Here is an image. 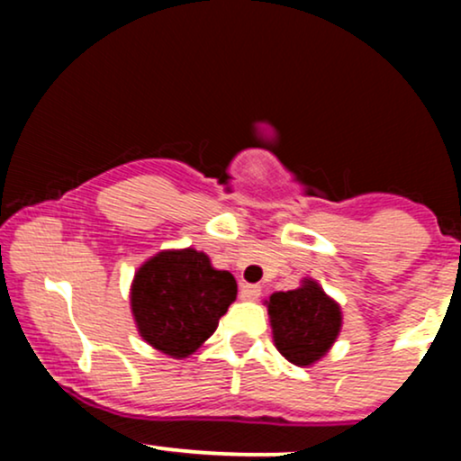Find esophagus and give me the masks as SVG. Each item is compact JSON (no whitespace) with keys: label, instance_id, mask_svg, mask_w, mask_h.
I'll use <instances>...</instances> for the list:
<instances>
[{"label":"esophagus","instance_id":"34e87169","mask_svg":"<svg viewBox=\"0 0 461 461\" xmlns=\"http://www.w3.org/2000/svg\"><path fill=\"white\" fill-rule=\"evenodd\" d=\"M262 294V288L258 284H242L240 285V297L245 301H256Z\"/></svg>","mask_w":461,"mask_h":461}]
</instances>
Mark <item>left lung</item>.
Instances as JSON below:
<instances>
[{
	"mask_svg": "<svg viewBox=\"0 0 461 461\" xmlns=\"http://www.w3.org/2000/svg\"><path fill=\"white\" fill-rule=\"evenodd\" d=\"M268 316L275 347L297 366H310L325 356L342 322L336 301L327 297L321 285L310 279H305L297 290L271 294Z\"/></svg>",
	"mask_w": 461,
	"mask_h": 461,
	"instance_id": "left-lung-1",
	"label": "left lung"
}]
</instances>
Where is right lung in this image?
<instances>
[{"label":"right lung","instance_id":"1","mask_svg":"<svg viewBox=\"0 0 461 461\" xmlns=\"http://www.w3.org/2000/svg\"><path fill=\"white\" fill-rule=\"evenodd\" d=\"M236 293L234 275L216 271L205 253L162 251L136 273L131 312L153 348L186 357L212 336Z\"/></svg>","mask_w":461,"mask_h":461}]
</instances>
